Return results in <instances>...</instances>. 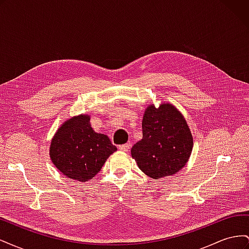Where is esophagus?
<instances>
[{
	"mask_svg": "<svg viewBox=\"0 0 249 249\" xmlns=\"http://www.w3.org/2000/svg\"><path fill=\"white\" fill-rule=\"evenodd\" d=\"M130 143H125V144H123V145H119L118 146V149L122 150V152H127V150L130 149Z\"/></svg>",
	"mask_w": 249,
	"mask_h": 249,
	"instance_id": "1",
	"label": "esophagus"
}]
</instances>
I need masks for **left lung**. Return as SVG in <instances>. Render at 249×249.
<instances>
[{"label": "left lung", "instance_id": "obj_1", "mask_svg": "<svg viewBox=\"0 0 249 249\" xmlns=\"http://www.w3.org/2000/svg\"><path fill=\"white\" fill-rule=\"evenodd\" d=\"M193 138L186 120L171 104L150 105L142 119V139L131 154L138 167L154 179L172 176L189 160Z\"/></svg>", "mask_w": 249, "mask_h": 249}]
</instances>
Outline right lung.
Segmentation results:
<instances>
[{
    "label": "right lung",
    "mask_w": 249,
    "mask_h": 249,
    "mask_svg": "<svg viewBox=\"0 0 249 249\" xmlns=\"http://www.w3.org/2000/svg\"><path fill=\"white\" fill-rule=\"evenodd\" d=\"M116 150L107 135L94 132L90 116L81 114L67 119L57 130L51 142L50 157L62 175L87 182Z\"/></svg>",
    "instance_id": "obj_1"
}]
</instances>
